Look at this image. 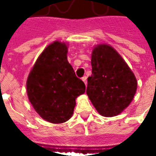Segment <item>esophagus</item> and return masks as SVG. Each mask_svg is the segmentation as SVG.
I'll return each mask as SVG.
<instances>
[{
  "mask_svg": "<svg viewBox=\"0 0 156 156\" xmlns=\"http://www.w3.org/2000/svg\"><path fill=\"white\" fill-rule=\"evenodd\" d=\"M82 80L84 82L85 85H87V77H86V76H83V77L82 78Z\"/></svg>",
  "mask_w": 156,
  "mask_h": 156,
  "instance_id": "obj_1",
  "label": "esophagus"
}]
</instances>
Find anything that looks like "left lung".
<instances>
[{"label": "left lung", "mask_w": 156, "mask_h": 156, "mask_svg": "<svg viewBox=\"0 0 156 156\" xmlns=\"http://www.w3.org/2000/svg\"><path fill=\"white\" fill-rule=\"evenodd\" d=\"M92 75L86 93L97 111L112 117L127 108L137 89L135 76L114 48L101 44L93 50Z\"/></svg>", "instance_id": "1"}]
</instances>
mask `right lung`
<instances>
[{"label": "right lung", "mask_w": 156, "mask_h": 156, "mask_svg": "<svg viewBox=\"0 0 156 156\" xmlns=\"http://www.w3.org/2000/svg\"><path fill=\"white\" fill-rule=\"evenodd\" d=\"M68 47L54 41L42 51L27 81L29 101L43 119L52 124L68 121L85 84L67 59Z\"/></svg>", "instance_id": "1"}]
</instances>
